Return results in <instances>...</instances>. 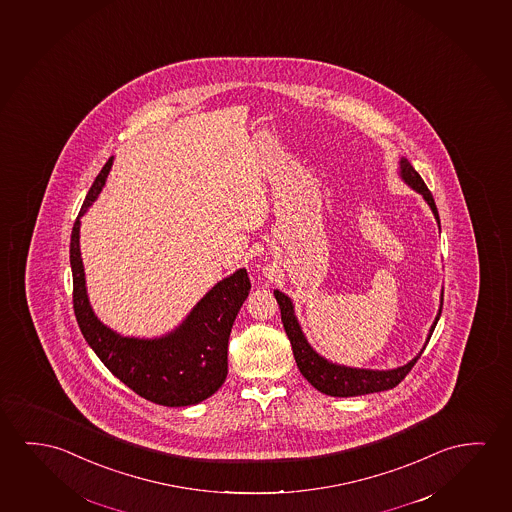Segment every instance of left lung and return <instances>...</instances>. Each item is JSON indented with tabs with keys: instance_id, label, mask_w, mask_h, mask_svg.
Wrapping results in <instances>:
<instances>
[{
	"instance_id": "8db88e82",
	"label": "left lung",
	"mask_w": 512,
	"mask_h": 512,
	"mask_svg": "<svg viewBox=\"0 0 512 512\" xmlns=\"http://www.w3.org/2000/svg\"><path fill=\"white\" fill-rule=\"evenodd\" d=\"M401 177L404 182H408L411 188L418 191L425 198V202L433 209L434 218L440 223V216H438L433 195H431L429 188L425 186L424 179L418 175L417 170L411 166L408 159H401ZM275 298L278 305H280L282 323H284L287 337L291 340L292 353H294V358L298 363L299 372L307 378L310 385L315 386L323 394L331 395V397H356V395L374 394V392L390 390L408 376L409 370L413 369V365L418 362V358L424 353L425 347L411 362L394 370L351 369V367L335 365V363L324 360L323 356H319L310 347L303 331L299 328L291 299L280 291H275ZM441 307H443V298H441L440 312L436 315L434 324L429 330L427 342L431 339L436 323L440 319Z\"/></svg>"
}]
</instances>
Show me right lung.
<instances>
[{
	"instance_id": "1",
	"label": "right lung",
	"mask_w": 512,
	"mask_h": 512,
	"mask_svg": "<svg viewBox=\"0 0 512 512\" xmlns=\"http://www.w3.org/2000/svg\"><path fill=\"white\" fill-rule=\"evenodd\" d=\"M113 158L95 177L71 236L72 303L79 330L99 360L133 392L163 406H191L218 392L228 370V337L252 289L246 269L214 285L177 330L161 339H129L106 328L92 312L79 252V218L99 197Z\"/></svg>"
}]
</instances>
